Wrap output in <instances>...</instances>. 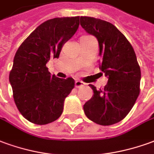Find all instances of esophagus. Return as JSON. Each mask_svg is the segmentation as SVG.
I'll return each mask as SVG.
<instances>
[{
  "label": "esophagus",
  "mask_w": 154,
  "mask_h": 154,
  "mask_svg": "<svg viewBox=\"0 0 154 154\" xmlns=\"http://www.w3.org/2000/svg\"><path fill=\"white\" fill-rule=\"evenodd\" d=\"M84 85H85L84 82H82L80 80H76V82H75V87H76L77 88H82V87H83Z\"/></svg>",
  "instance_id": "1"
}]
</instances>
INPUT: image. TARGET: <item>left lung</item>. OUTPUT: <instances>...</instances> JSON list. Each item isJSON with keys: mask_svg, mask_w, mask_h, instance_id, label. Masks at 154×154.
Returning <instances> with one entry per match:
<instances>
[{"mask_svg": "<svg viewBox=\"0 0 154 154\" xmlns=\"http://www.w3.org/2000/svg\"><path fill=\"white\" fill-rule=\"evenodd\" d=\"M80 24L98 41L99 68L108 78L104 89L89 85L93 95L83 110L92 122L112 125L128 114L139 95L140 66L132 45L114 25L89 17H81Z\"/></svg>", "mask_w": 154, "mask_h": 154, "instance_id": "1", "label": "left lung"}]
</instances>
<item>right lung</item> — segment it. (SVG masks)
<instances>
[{"label": "right lung", "instance_id": "right-lung-1", "mask_svg": "<svg viewBox=\"0 0 154 154\" xmlns=\"http://www.w3.org/2000/svg\"><path fill=\"white\" fill-rule=\"evenodd\" d=\"M80 17H57L37 26L16 52L9 75L13 98L29 122L45 125L62 115L64 101L74 88L73 78L51 75L46 66L58 58L64 43L79 26Z\"/></svg>", "mask_w": 154, "mask_h": 154}]
</instances>
